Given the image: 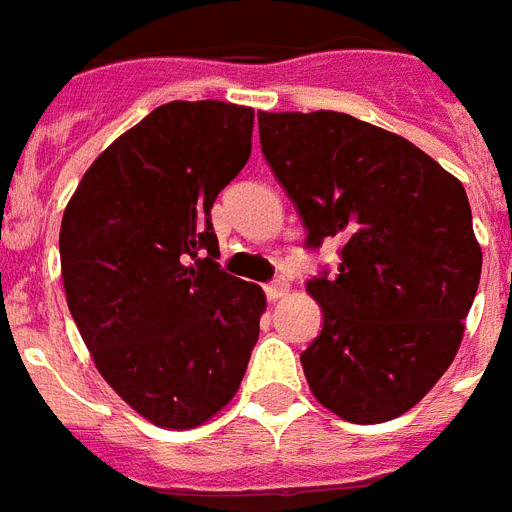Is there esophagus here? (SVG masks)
<instances>
[{
	"instance_id": "34e87169",
	"label": "esophagus",
	"mask_w": 512,
	"mask_h": 512,
	"mask_svg": "<svg viewBox=\"0 0 512 512\" xmlns=\"http://www.w3.org/2000/svg\"><path fill=\"white\" fill-rule=\"evenodd\" d=\"M264 290H267L269 301H280V298L288 296V282H285V280H275V282H269V285Z\"/></svg>"
}]
</instances>
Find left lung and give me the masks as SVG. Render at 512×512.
Here are the masks:
<instances>
[{"label":"left lung","mask_w":512,"mask_h":512,"mask_svg":"<svg viewBox=\"0 0 512 512\" xmlns=\"http://www.w3.org/2000/svg\"><path fill=\"white\" fill-rule=\"evenodd\" d=\"M261 150L309 245L338 237L333 280H309L322 333L301 354L314 399L386 423L452 365L481 277L463 182L399 134L335 110L259 113Z\"/></svg>","instance_id":"left-lung-1"}]
</instances>
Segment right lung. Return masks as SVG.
<instances>
[{
  "instance_id": "right-lung-1",
  "label": "right lung",
  "mask_w": 512,
  "mask_h": 512,
  "mask_svg": "<svg viewBox=\"0 0 512 512\" xmlns=\"http://www.w3.org/2000/svg\"><path fill=\"white\" fill-rule=\"evenodd\" d=\"M253 108L174 100L110 142L60 227L65 301L137 415L187 431L240 388L267 296L219 269L211 206L251 155Z\"/></svg>"
}]
</instances>
